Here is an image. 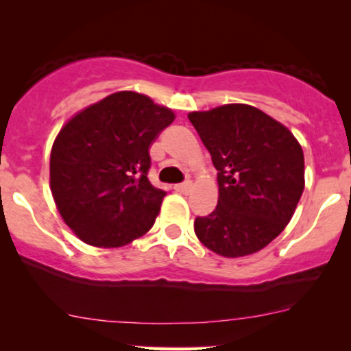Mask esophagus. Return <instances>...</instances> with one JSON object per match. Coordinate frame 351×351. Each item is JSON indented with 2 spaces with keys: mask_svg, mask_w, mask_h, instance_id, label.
<instances>
[{
  "mask_svg": "<svg viewBox=\"0 0 351 351\" xmlns=\"http://www.w3.org/2000/svg\"><path fill=\"white\" fill-rule=\"evenodd\" d=\"M173 188H175L178 193H181V195H188V193L193 189V183H191V181H186V183L175 184V186H173Z\"/></svg>",
  "mask_w": 351,
  "mask_h": 351,
  "instance_id": "34e87169",
  "label": "esophagus"
}]
</instances>
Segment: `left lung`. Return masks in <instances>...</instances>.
I'll return each mask as SVG.
<instances>
[{
	"label": "left lung",
	"instance_id": "1",
	"mask_svg": "<svg viewBox=\"0 0 351 351\" xmlns=\"http://www.w3.org/2000/svg\"><path fill=\"white\" fill-rule=\"evenodd\" d=\"M189 122L217 170V206L196 217L195 232L209 251L244 257L284 231L304 193L300 143L259 108L226 104L189 112Z\"/></svg>",
	"mask_w": 351,
	"mask_h": 351
}]
</instances>
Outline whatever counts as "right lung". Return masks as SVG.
Returning a JSON list of instances; mask_svg holds the SVG:
<instances>
[{
  "label": "right lung",
  "mask_w": 351,
  "mask_h": 351,
  "mask_svg": "<svg viewBox=\"0 0 351 351\" xmlns=\"http://www.w3.org/2000/svg\"><path fill=\"white\" fill-rule=\"evenodd\" d=\"M175 114L120 90L77 112L51 150L49 186L64 223L95 247H122L150 231L167 193L148 180L150 147Z\"/></svg>",
  "instance_id": "add662e5"
}]
</instances>
